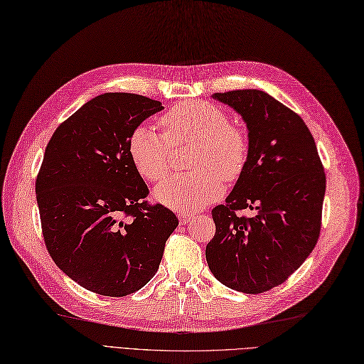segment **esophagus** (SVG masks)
Wrapping results in <instances>:
<instances>
[{
	"label": "esophagus",
	"mask_w": 364,
	"mask_h": 364,
	"mask_svg": "<svg viewBox=\"0 0 364 364\" xmlns=\"http://www.w3.org/2000/svg\"><path fill=\"white\" fill-rule=\"evenodd\" d=\"M193 220H194V214H181L179 215L181 224H188V223H191Z\"/></svg>",
	"instance_id": "obj_1"
}]
</instances>
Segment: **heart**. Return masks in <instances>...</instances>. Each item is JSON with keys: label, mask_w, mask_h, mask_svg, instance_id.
Returning a JSON list of instances; mask_svg holds the SVG:
<instances>
[{"label": "heart", "mask_w": 364, "mask_h": 364, "mask_svg": "<svg viewBox=\"0 0 364 364\" xmlns=\"http://www.w3.org/2000/svg\"><path fill=\"white\" fill-rule=\"evenodd\" d=\"M159 122L164 135L140 124L129 136V156L144 179L159 182L168 176L171 146L196 143V149L190 159L194 171L161 183L155 190L158 202L193 212L224 194L223 178L235 182L241 178L248 161V139L221 108L209 102H182Z\"/></svg>", "instance_id": "1"}]
</instances>
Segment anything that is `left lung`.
<instances>
[{"mask_svg":"<svg viewBox=\"0 0 364 364\" xmlns=\"http://www.w3.org/2000/svg\"><path fill=\"white\" fill-rule=\"evenodd\" d=\"M247 123L248 161L225 205L212 209L206 260L230 289L262 294L282 284L315 248L325 173L304 120L262 90L215 93ZM248 207L253 218H237Z\"/></svg>","mask_w":364,"mask_h":364,"instance_id":"left-lung-1","label":"left lung"}]
</instances>
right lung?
Returning a JSON list of instances; mask_svg holds the SVG:
<instances>
[{"mask_svg":"<svg viewBox=\"0 0 364 364\" xmlns=\"http://www.w3.org/2000/svg\"><path fill=\"white\" fill-rule=\"evenodd\" d=\"M159 101L104 93L53 134L36 179L49 256L68 277L105 296H124L150 282L179 220L147 203L149 188L128 143Z\"/></svg>","mask_w":364,"mask_h":364,"instance_id":"1","label":"right lung"}]
</instances>
